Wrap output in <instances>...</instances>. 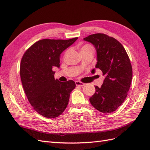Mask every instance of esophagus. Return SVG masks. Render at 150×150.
I'll list each match as a JSON object with an SVG mask.
<instances>
[{"label":"esophagus","mask_w":150,"mask_h":150,"mask_svg":"<svg viewBox=\"0 0 150 150\" xmlns=\"http://www.w3.org/2000/svg\"><path fill=\"white\" fill-rule=\"evenodd\" d=\"M75 83H76V86H83L85 85V83H83L81 81H75Z\"/></svg>","instance_id":"1"}]
</instances>
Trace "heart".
<instances>
[{"mask_svg":"<svg viewBox=\"0 0 150 150\" xmlns=\"http://www.w3.org/2000/svg\"><path fill=\"white\" fill-rule=\"evenodd\" d=\"M88 50H92V51H93V47L92 46L89 45V44H86V45H83L81 48V52H84V51H88ZM68 51H67L66 52H65L64 56L66 55V54L67 53Z\"/></svg>","mask_w":150,"mask_h":150,"instance_id":"1","label":"heart"}]
</instances>
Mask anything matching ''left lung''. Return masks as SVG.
Masks as SVG:
<instances>
[{"mask_svg": "<svg viewBox=\"0 0 150 150\" xmlns=\"http://www.w3.org/2000/svg\"><path fill=\"white\" fill-rule=\"evenodd\" d=\"M83 39L96 47V67L100 69L105 77L100 88L95 86L96 92L90 102L101 112H112L123 103L130 89L132 67L129 57L122 44L108 35L98 33Z\"/></svg>", "mask_w": 150, "mask_h": 150, "instance_id": "8db88e82", "label": "left lung"}]
</instances>
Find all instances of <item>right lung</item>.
Masks as SVG:
<instances>
[{
  "instance_id": "right-lung-1",
  "label": "right lung",
  "mask_w": 150,
  "mask_h": 150,
  "mask_svg": "<svg viewBox=\"0 0 150 150\" xmlns=\"http://www.w3.org/2000/svg\"><path fill=\"white\" fill-rule=\"evenodd\" d=\"M77 39L40 40L21 58L20 73L25 93L34 110L46 118H56L64 111L76 87L72 80L54 79L53 68L60 67V54Z\"/></svg>"
}]
</instances>
